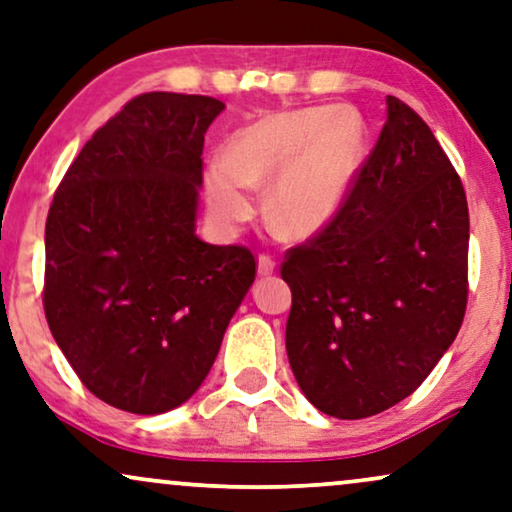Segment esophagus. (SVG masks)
Segmentation results:
<instances>
[{"instance_id":"obj_1","label":"esophagus","mask_w":512,"mask_h":512,"mask_svg":"<svg viewBox=\"0 0 512 512\" xmlns=\"http://www.w3.org/2000/svg\"><path fill=\"white\" fill-rule=\"evenodd\" d=\"M275 268H277V263H275V258L272 256H268V254H261L258 256V275H272V272H275Z\"/></svg>"}]
</instances>
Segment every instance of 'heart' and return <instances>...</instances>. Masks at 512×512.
I'll return each mask as SVG.
<instances>
[{
  "mask_svg": "<svg viewBox=\"0 0 512 512\" xmlns=\"http://www.w3.org/2000/svg\"><path fill=\"white\" fill-rule=\"evenodd\" d=\"M362 159L360 119L305 108L244 126L204 171L218 228L237 230L256 214L251 188L268 185L265 216L294 237H313L341 211Z\"/></svg>",
  "mask_w": 512,
  "mask_h": 512,
  "instance_id": "heart-1",
  "label": "heart"
}]
</instances>
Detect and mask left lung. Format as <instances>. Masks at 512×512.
I'll use <instances>...</instances> for the list:
<instances>
[{
    "label": "left lung",
    "mask_w": 512,
    "mask_h": 512,
    "mask_svg": "<svg viewBox=\"0 0 512 512\" xmlns=\"http://www.w3.org/2000/svg\"><path fill=\"white\" fill-rule=\"evenodd\" d=\"M341 211L287 251V355L324 414L367 418L426 381L468 303L466 190L430 126L388 96Z\"/></svg>",
    "instance_id": "obj_1"
}]
</instances>
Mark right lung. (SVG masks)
<instances>
[{
  "instance_id": "right-lung-1",
  "label": "right lung",
  "mask_w": 512,
  "mask_h": 512,
  "mask_svg": "<svg viewBox=\"0 0 512 512\" xmlns=\"http://www.w3.org/2000/svg\"><path fill=\"white\" fill-rule=\"evenodd\" d=\"M209 96L150 91L86 141L46 218L44 313L98 400L164 414L195 395L256 277L195 235Z\"/></svg>"
}]
</instances>
